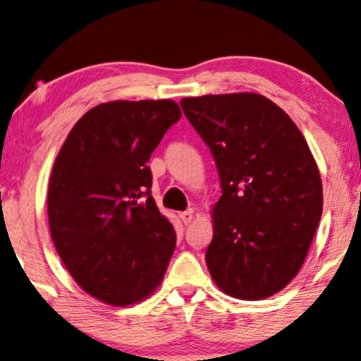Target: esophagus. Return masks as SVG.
<instances>
[{
    "label": "esophagus",
    "mask_w": 361,
    "mask_h": 361,
    "mask_svg": "<svg viewBox=\"0 0 361 361\" xmlns=\"http://www.w3.org/2000/svg\"><path fill=\"white\" fill-rule=\"evenodd\" d=\"M180 218H181V221L185 223V225H188V223H191V220H193V212H191V209H186V212H181V213H180Z\"/></svg>",
    "instance_id": "34e87169"
}]
</instances>
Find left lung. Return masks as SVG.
<instances>
[{"instance_id":"8db88e82","label":"left lung","mask_w":361,"mask_h":361,"mask_svg":"<svg viewBox=\"0 0 361 361\" xmlns=\"http://www.w3.org/2000/svg\"><path fill=\"white\" fill-rule=\"evenodd\" d=\"M180 104L221 181L208 270L230 296L268 298L300 271L320 223L313 154L291 118L262 94H207Z\"/></svg>"}]
</instances>
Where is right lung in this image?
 <instances>
[{
	"label": "right lung",
	"mask_w": 361,
	"mask_h": 361,
	"mask_svg": "<svg viewBox=\"0 0 361 361\" xmlns=\"http://www.w3.org/2000/svg\"><path fill=\"white\" fill-rule=\"evenodd\" d=\"M180 118L171 99L98 104L73 126L54 161V248L81 288L104 303L140 302L165 276L176 233L152 196L148 161Z\"/></svg>",
	"instance_id": "1"
}]
</instances>
